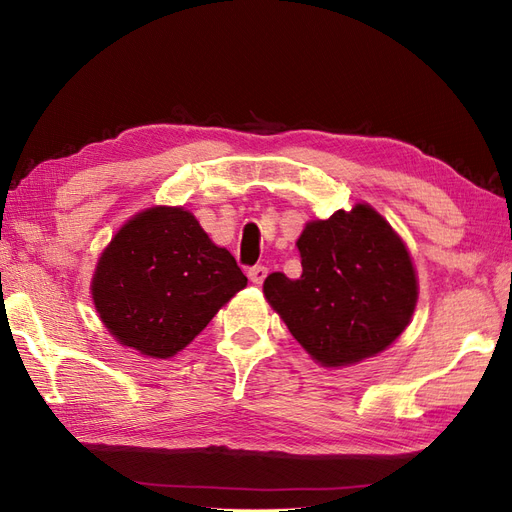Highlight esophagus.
<instances>
[{
  "mask_svg": "<svg viewBox=\"0 0 512 512\" xmlns=\"http://www.w3.org/2000/svg\"><path fill=\"white\" fill-rule=\"evenodd\" d=\"M266 276H268V268L266 266H253L249 270V278H251V282H255V285H261V282L266 280Z\"/></svg>",
  "mask_w": 512,
  "mask_h": 512,
  "instance_id": "34e87169",
  "label": "esophagus"
}]
</instances>
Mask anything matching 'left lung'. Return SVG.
<instances>
[{
    "mask_svg": "<svg viewBox=\"0 0 512 512\" xmlns=\"http://www.w3.org/2000/svg\"><path fill=\"white\" fill-rule=\"evenodd\" d=\"M297 249L301 276L274 272L263 293L314 361L354 365L405 331L418 280L405 244L371 206L308 223Z\"/></svg>",
    "mask_w": 512,
    "mask_h": 512,
    "instance_id": "left-lung-1",
    "label": "left lung"
}]
</instances>
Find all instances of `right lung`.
I'll use <instances>...</instances> for the list:
<instances>
[{"label": "right lung", "mask_w": 512, "mask_h": 512, "mask_svg": "<svg viewBox=\"0 0 512 512\" xmlns=\"http://www.w3.org/2000/svg\"><path fill=\"white\" fill-rule=\"evenodd\" d=\"M246 287L230 251L219 249L183 208H149L111 240L92 278L111 335L141 354L168 358Z\"/></svg>", "instance_id": "right-lung-1"}]
</instances>
